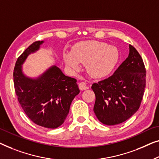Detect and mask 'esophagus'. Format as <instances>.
<instances>
[{"label": "esophagus", "instance_id": "1", "mask_svg": "<svg viewBox=\"0 0 159 159\" xmlns=\"http://www.w3.org/2000/svg\"><path fill=\"white\" fill-rule=\"evenodd\" d=\"M79 89H80V90H85V89H86L88 87H87V85L85 82L82 81V82H80L79 84Z\"/></svg>", "mask_w": 159, "mask_h": 159}]
</instances>
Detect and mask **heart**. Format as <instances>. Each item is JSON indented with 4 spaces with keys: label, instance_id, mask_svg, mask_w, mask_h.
Here are the masks:
<instances>
[{
    "label": "heart",
    "instance_id": "b5f03b06",
    "mask_svg": "<svg viewBox=\"0 0 159 159\" xmlns=\"http://www.w3.org/2000/svg\"><path fill=\"white\" fill-rule=\"evenodd\" d=\"M66 66L73 70L85 64L86 70L91 77L102 79L112 72L119 60V52L114 46L99 41H88L74 46L71 52H65Z\"/></svg>",
    "mask_w": 159,
    "mask_h": 159
}]
</instances>
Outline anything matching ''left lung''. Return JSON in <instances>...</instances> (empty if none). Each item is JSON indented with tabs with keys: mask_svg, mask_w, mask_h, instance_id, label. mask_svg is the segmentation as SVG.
<instances>
[{
	"mask_svg": "<svg viewBox=\"0 0 159 159\" xmlns=\"http://www.w3.org/2000/svg\"><path fill=\"white\" fill-rule=\"evenodd\" d=\"M126 60L113 75L92 84L93 111L102 123L115 125L128 120L139 109L146 88V71L136 49L129 45Z\"/></svg>",
	"mask_w": 159,
	"mask_h": 159,
	"instance_id": "left-lung-1",
	"label": "left lung"
}]
</instances>
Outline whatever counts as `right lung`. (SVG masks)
Segmentation results:
<instances>
[{
  "instance_id": "1",
  "label": "right lung",
  "mask_w": 159,
  "mask_h": 159,
  "mask_svg": "<svg viewBox=\"0 0 159 159\" xmlns=\"http://www.w3.org/2000/svg\"><path fill=\"white\" fill-rule=\"evenodd\" d=\"M42 43L33 42L18 58L13 83L18 101L27 117L39 126L54 129L64 122L71 102L80 90L76 79L65 75L56 66L51 67L37 79L23 74L21 65Z\"/></svg>"
}]
</instances>
